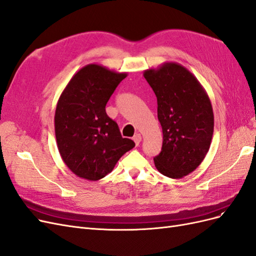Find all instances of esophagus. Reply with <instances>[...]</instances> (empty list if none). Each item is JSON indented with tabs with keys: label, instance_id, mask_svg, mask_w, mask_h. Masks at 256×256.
Segmentation results:
<instances>
[{
	"label": "esophagus",
	"instance_id": "1",
	"mask_svg": "<svg viewBox=\"0 0 256 256\" xmlns=\"http://www.w3.org/2000/svg\"><path fill=\"white\" fill-rule=\"evenodd\" d=\"M132 140H134V142L136 143V145L138 146V144H140V142L142 141V136H141L140 134H134V136L132 138Z\"/></svg>",
	"mask_w": 256,
	"mask_h": 256
}]
</instances>
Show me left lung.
Segmentation results:
<instances>
[{"label": "left lung", "instance_id": "left-lung-1", "mask_svg": "<svg viewBox=\"0 0 256 256\" xmlns=\"http://www.w3.org/2000/svg\"><path fill=\"white\" fill-rule=\"evenodd\" d=\"M157 97L164 141L154 158L158 171L182 178L202 164L214 134L210 99L194 74L175 62H166L143 74Z\"/></svg>", "mask_w": 256, "mask_h": 256}]
</instances>
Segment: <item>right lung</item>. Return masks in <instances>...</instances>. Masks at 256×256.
Returning a JSON list of instances; mask_svg holds the SVG:
<instances>
[{
  "instance_id": "right-lung-1",
  "label": "right lung",
  "mask_w": 256,
  "mask_h": 256,
  "mask_svg": "<svg viewBox=\"0 0 256 256\" xmlns=\"http://www.w3.org/2000/svg\"><path fill=\"white\" fill-rule=\"evenodd\" d=\"M126 76L127 72L88 64L74 74L58 100L54 115L58 148L67 168L80 178L102 180L134 147L106 112V102Z\"/></svg>"
}]
</instances>
